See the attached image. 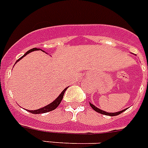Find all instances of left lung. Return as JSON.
<instances>
[{
	"mask_svg": "<svg viewBox=\"0 0 148 148\" xmlns=\"http://www.w3.org/2000/svg\"><path fill=\"white\" fill-rule=\"evenodd\" d=\"M90 103V106H91V108H93L94 111H96V112H98V113L102 114H105V115H108V116H117V115H118V114H120L122 113V112H124V111H126L127 108H125V109H123V110H122V111H120V112H113V113H112V112H105V111H103V110H101L100 108H97V106H94L93 104H92L91 103Z\"/></svg>",
	"mask_w": 148,
	"mask_h": 148,
	"instance_id": "8db88e82",
	"label": "left lung"
}]
</instances>
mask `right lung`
Listing matches in <instances>:
<instances>
[{
    "mask_svg": "<svg viewBox=\"0 0 148 148\" xmlns=\"http://www.w3.org/2000/svg\"><path fill=\"white\" fill-rule=\"evenodd\" d=\"M39 50H41L42 51V49H37V48H34V49H30L29 51H27V52L25 53V55H23L22 57H21L18 60H17V61L16 62V64L17 63L18 61H19L21 59H22L25 56H26V55H27V54H29V53H31L32 52V51H39ZM68 88V87H67ZM67 88H66L65 89L63 90V91L60 93V95L58 96V97H57L56 99H55V100L53 101L52 103H51L50 104L47 105L46 106H44L42 107V108H39V109H36V110H27V112H31V113H33V114H42V113H46V112H51V111H53V110H55V108H57V107L59 105H60V102H61L62 99H63V97H64V93H65L66 91V90L67 89Z\"/></svg>",
    "mask_w": 148,
    "mask_h": 148,
    "instance_id": "1",
    "label": "right lung"
}]
</instances>
